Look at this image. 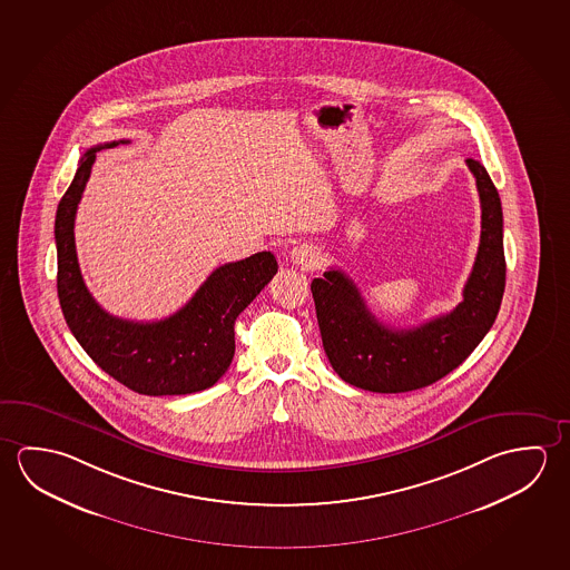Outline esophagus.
Instances as JSON below:
<instances>
[{
    "instance_id": "34e87169",
    "label": "esophagus",
    "mask_w": 570,
    "mask_h": 570,
    "mask_svg": "<svg viewBox=\"0 0 570 570\" xmlns=\"http://www.w3.org/2000/svg\"><path fill=\"white\" fill-rule=\"evenodd\" d=\"M289 261L302 268H314L317 264V253L308 244H299L289 250Z\"/></svg>"
}]
</instances>
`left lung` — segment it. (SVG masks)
Returning <instances> with one entry per match:
<instances>
[{
    "label": "left lung",
    "instance_id": "obj_1",
    "mask_svg": "<svg viewBox=\"0 0 570 570\" xmlns=\"http://www.w3.org/2000/svg\"><path fill=\"white\" fill-rule=\"evenodd\" d=\"M481 200V243L463 302L411 330L385 326L344 272L312 281L327 360L345 383L375 393L420 390L463 364L493 326L504 292L503 210L485 167L466 159Z\"/></svg>",
    "mask_w": 570,
    "mask_h": 570
}]
</instances>
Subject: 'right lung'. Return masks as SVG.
Listing matches in <instances>:
<instances>
[{
  "label": "right lung",
  "mask_w": 570,
  "mask_h": 570,
  "mask_svg": "<svg viewBox=\"0 0 570 570\" xmlns=\"http://www.w3.org/2000/svg\"><path fill=\"white\" fill-rule=\"evenodd\" d=\"M119 142L112 140L105 147ZM101 149L85 153L57 206V296L67 326L95 364L132 392H203L226 374L234 357V322L274 278L278 262L272 253H258L218 266L183 308L159 322H131L107 314L85 286L73 234L77 205Z\"/></svg>",
  "instance_id": "add662e5"
}]
</instances>
